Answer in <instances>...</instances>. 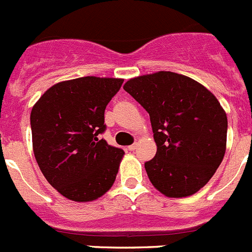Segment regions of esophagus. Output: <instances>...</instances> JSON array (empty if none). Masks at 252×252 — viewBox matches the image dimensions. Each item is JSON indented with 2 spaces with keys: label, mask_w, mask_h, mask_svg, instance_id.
<instances>
[{
  "label": "esophagus",
  "mask_w": 252,
  "mask_h": 252,
  "mask_svg": "<svg viewBox=\"0 0 252 252\" xmlns=\"http://www.w3.org/2000/svg\"><path fill=\"white\" fill-rule=\"evenodd\" d=\"M135 148H137V143H134V144H131V146H129V147H128L129 151H131V152L135 151Z\"/></svg>",
  "instance_id": "obj_1"
}]
</instances>
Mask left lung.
I'll list each match as a JSON object with an SVG mask.
<instances>
[{
  "label": "left lung",
  "mask_w": 252,
  "mask_h": 252,
  "mask_svg": "<svg viewBox=\"0 0 252 252\" xmlns=\"http://www.w3.org/2000/svg\"><path fill=\"white\" fill-rule=\"evenodd\" d=\"M123 88L151 117L157 153L144 167L152 185L171 198L198 192L226 152L227 117L216 96L172 71L129 79Z\"/></svg>",
  "instance_id": "8db88e82"
}]
</instances>
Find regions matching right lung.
Segmentation results:
<instances>
[{"mask_svg": "<svg viewBox=\"0 0 252 252\" xmlns=\"http://www.w3.org/2000/svg\"><path fill=\"white\" fill-rule=\"evenodd\" d=\"M123 79L84 78L55 84L31 110L32 148L47 182L67 199L92 202L109 191L123 149L109 146L104 112Z\"/></svg>", "mask_w": 252, "mask_h": 252, "instance_id": "obj_1", "label": "right lung"}]
</instances>
